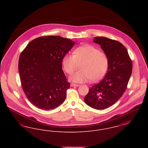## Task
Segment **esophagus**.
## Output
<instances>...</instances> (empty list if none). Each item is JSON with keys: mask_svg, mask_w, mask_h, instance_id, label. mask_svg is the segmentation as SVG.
I'll use <instances>...</instances> for the list:
<instances>
[{"mask_svg": "<svg viewBox=\"0 0 148 148\" xmlns=\"http://www.w3.org/2000/svg\"><path fill=\"white\" fill-rule=\"evenodd\" d=\"M71 87H73V86H79V85L75 84H73V83H71Z\"/></svg>", "mask_w": 148, "mask_h": 148, "instance_id": "1", "label": "esophagus"}]
</instances>
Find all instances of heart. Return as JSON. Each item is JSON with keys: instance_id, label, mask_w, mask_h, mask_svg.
Here are the masks:
<instances>
[{"instance_id": "obj_1", "label": "heart", "mask_w": 148, "mask_h": 148, "mask_svg": "<svg viewBox=\"0 0 148 148\" xmlns=\"http://www.w3.org/2000/svg\"><path fill=\"white\" fill-rule=\"evenodd\" d=\"M65 71L73 73L69 79L75 83H84L90 80L96 82L103 77L109 67V58L104 52L92 45L80 47L74 51L73 54H66L62 59Z\"/></svg>"}]
</instances>
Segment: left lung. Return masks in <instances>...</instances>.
<instances>
[{"label":"left lung","instance_id":"obj_1","mask_svg":"<svg viewBox=\"0 0 148 148\" xmlns=\"http://www.w3.org/2000/svg\"><path fill=\"white\" fill-rule=\"evenodd\" d=\"M93 42L98 44L109 58L106 76L89 89L84 100L88 106L104 109L114 104L127 89L132 72V62L126 48L118 41L97 36Z\"/></svg>","mask_w":148,"mask_h":148}]
</instances>
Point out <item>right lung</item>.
Masks as SVG:
<instances>
[{"label":"right lung","mask_w":148,"mask_h":148,"mask_svg":"<svg viewBox=\"0 0 148 148\" xmlns=\"http://www.w3.org/2000/svg\"><path fill=\"white\" fill-rule=\"evenodd\" d=\"M75 42L60 36L37 38L21 52L18 68L23 90L29 101L44 110L55 109L70 88L62 59Z\"/></svg>","instance_id":"add662e5"}]
</instances>
